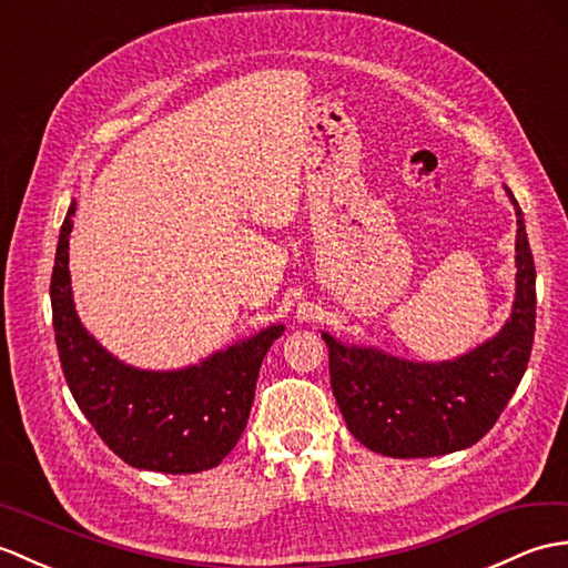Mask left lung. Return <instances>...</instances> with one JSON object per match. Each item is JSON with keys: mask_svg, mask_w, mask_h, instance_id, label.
Instances as JSON below:
<instances>
[{"mask_svg": "<svg viewBox=\"0 0 568 568\" xmlns=\"http://www.w3.org/2000/svg\"><path fill=\"white\" fill-rule=\"evenodd\" d=\"M515 301L496 337L447 362H410L323 333L339 413L364 447L386 457H439L476 445L500 418L527 369L535 339V260L520 204Z\"/></svg>", "mask_w": 568, "mask_h": 568, "instance_id": "8db88e82", "label": "left lung"}]
</instances>
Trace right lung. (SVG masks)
Listing matches in <instances>:
<instances>
[{
	"instance_id": "right-lung-1",
	"label": "right lung",
	"mask_w": 568,
	"mask_h": 568,
	"mask_svg": "<svg viewBox=\"0 0 568 568\" xmlns=\"http://www.w3.org/2000/svg\"><path fill=\"white\" fill-rule=\"evenodd\" d=\"M78 204L62 221L50 276V306L62 374L84 418L106 447L135 469L196 474L219 466L241 439L262 359L284 325L213 352L178 372L123 364L87 333L70 286V231Z\"/></svg>"
}]
</instances>
